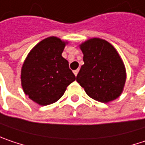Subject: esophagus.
Returning <instances> with one entry per match:
<instances>
[{
	"label": "esophagus",
	"mask_w": 145,
	"mask_h": 145,
	"mask_svg": "<svg viewBox=\"0 0 145 145\" xmlns=\"http://www.w3.org/2000/svg\"><path fill=\"white\" fill-rule=\"evenodd\" d=\"M78 72H79V70H78V69L75 70V71H73V73H74V75H75V76H77V75H78Z\"/></svg>",
	"instance_id": "1"
}]
</instances>
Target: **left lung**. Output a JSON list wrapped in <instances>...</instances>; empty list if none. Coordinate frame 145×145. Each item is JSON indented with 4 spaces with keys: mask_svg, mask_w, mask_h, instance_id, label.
<instances>
[{
    "mask_svg": "<svg viewBox=\"0 0 145 145\" xmlns=\"http://www.w3.org/2000/svg\"><path fill=\"white\" fill-rule=\"evenodd\" d=\"M84 64L77 82L91 98L107 103L118 98L126 80L124 63L106 40L93 38L80 44Z\"/></svg>",
    "mask_w": 145,
    "mask_h": 145,
    "instance_id": "left-lung-1",
    "label": "left lung"
}]
</instances>
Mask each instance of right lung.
Here are the masks:
<instances>
[{
    "instance_id": "1",
    "label": "right lung",
    "mask_w": 145,
    "mask_h": 145,
    "mask_svg": "<svg viewBox=\"0 0 145 145\" xmlns=\"http://www.w3.org/2000/svg\"><path fill=\"white\" fill-rule=\"evenodd\" d=\"M67 42L48 37L34 47L21 68V86L29 98L41 106L56 102L76 80L62 53Z\"/></svg>"
}]
</instances>
